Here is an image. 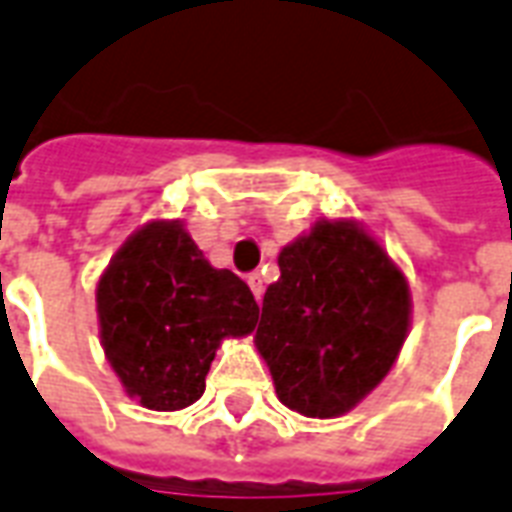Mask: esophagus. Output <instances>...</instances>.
I'll return each instance as SVG.
<instances>
[{
    "label": "esophagus",
    "mask_w": 512,
    "mask_h": 512,
    "mask_svg": "<svg viewBox=\"0 0 512 512\" xmlns=\"http://www.w3.org/2000/svg\"><path fill=\"white\" fill-rule=\"evenodd\" d=\"M248 285H251L253 296H256V301H259L261 293H264V280H261L259 272H253V275H248Z\"/></svg>",
    "instance_id": "esophagus-1"
}]
</instances>
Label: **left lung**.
Listing matches in <instances>:
<instances>
[{
  "label": "left lung",
  "instance_id": "obj_1",
  "mask_svg": "<svg viewBox=\"0 0 512 512\" xmlns=\"http://www.w3.org/2000/svg\"><path fill=\"white\" fill-rule=\"evenodd\" d=\"M264 293L256 347L277 398L304 417L358 406L398 358L411 323L403 272L352 221H318L285 245Z\"/></svg>",
  "mask_w": 512,
  "mask_h": 512
}]
</instances>
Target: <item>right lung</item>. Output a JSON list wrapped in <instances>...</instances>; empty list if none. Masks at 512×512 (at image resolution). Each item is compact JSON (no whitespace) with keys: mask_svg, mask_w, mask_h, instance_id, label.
Instances as JSON below:
<instances>
[{"mask_svg":"<svg viewBox=\"0 0 512 512\" xmlns=\"http://www.w3.org/2000/svg\"><path fill=\"white\" fill-rule=\"evenodd\" d=\"M101 344L130 398L154 411L192 406L221 339L251 334L259 304L229 269L211 267L181 221L128 237L98 280Z\"/></svg>","mask_w":512,"mask_h":512,"instance_id":"obj_1","label":"right lung"}]
</instances>
